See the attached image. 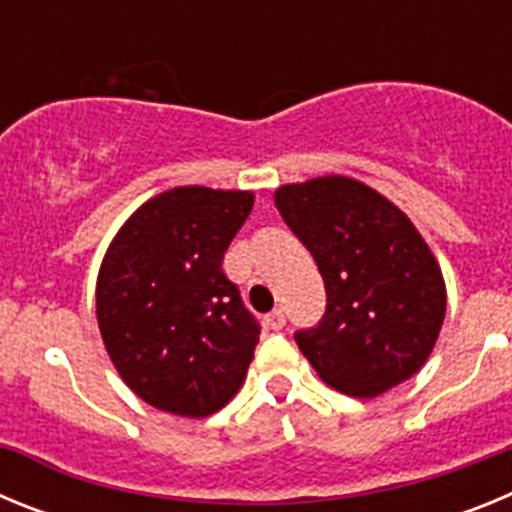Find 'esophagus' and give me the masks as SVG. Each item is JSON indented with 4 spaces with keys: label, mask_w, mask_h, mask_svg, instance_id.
<instances>
[{
    "label": "esophagus",
    "mask_w": 512,
    "mask_h": 512,
    "mask_svg": "<svg viewBox=\"0 0 512 512\" xmlns=\"http://www.w3.org/2000/svg\"><path fill=\"white\" fill-rule=\"evenodd\" d=\"M284 323H287V320H284L282 310H274V312H269V315H266V328H269V330H282Z\"/></svg>",
    "instance_id": "esophagus-1"
}]
</instances>
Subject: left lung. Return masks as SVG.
Wrapping results in <instances>:
<instances>
[{
  "label": "left lung",
  "mask_w": 512,
  "mask_h": 512,
  "mask_svg": "<svg viewBox=\"0 0 512 512\" xmlns=\"http://www.w3.org/2000/svg\"><path fill=\"white\" fill-rule=\"evenodd\" d=\"M274 202L323 274V320L295 333L318 377L364 400L413 377L441 333L446 284L410 217L348 176L284 184Z\"/></svg>",
  "instance_id": "left-lung-1"
}]
</instances>
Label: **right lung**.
I'll list each match as a JSON object with an SVG mask.
<instances>
[{
	"label": "right lung",
	"instance_id": "obj_1",
	"mask_svg": "<svg viewBox=\"0 0 512 512\" xmlns=\"http://www.w3.org/2000/svg\"><path fill=\"white\" fill-rule=\"evenodd\" d=\"M253 192L176 187L125 220L97 277V323L122 382L143 402L207 418L241 390L259 323L223 256Z\"/></svg>",
	"mask_w": 512,
	"mask_h": 512
}]
</instances>
